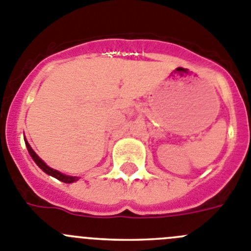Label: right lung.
<instances>
[{
    "mask_svg": "<svg viewBox=\"0 0 251 251\" xmlns=\"http://www.w3.org/2000/svg\"><path fill=\"white\" fill-rule=\"evenodd\" d=\"M25 144H26V148L27 150H28V153L31 155V157L33 159V161L36 162V165H37L38 168L41 169L42 171H45V173L47 174V175H51L52 177H55V179L60 180V181L62 182H66V184H71V182H75L77 181L80 177L78 176H70V175H65V174L60 173L58 170H55V169L50 168L49 165H46V162L44 161V160L41 159V157L38 156L37 153L35 152V151L32 150V148H31V145L27 142V140L25 139Z\"/></svg>",
    "mask_w": 251,
    "mask_h": 251,
    "instance_id": "obj_1",
    "label": "right lung"
}]
</instances>
